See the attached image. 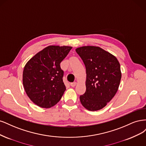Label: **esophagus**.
Here are the masks:
<instances>
[{"label":"esophagus","mask_w":146,"mask_h":146,"mask_svg":"<svg viewBox=\"0 0 146 146\" xmlns=\"http://www.w3.org/2000/svg\"><path fill=\"white\" fill-rule=\"evenodd\" d=\"M76 82H72L71 84H70V86L72 87H74L76 86Z\"/></svg>","instance_id":"34e87169"}]
</instances>
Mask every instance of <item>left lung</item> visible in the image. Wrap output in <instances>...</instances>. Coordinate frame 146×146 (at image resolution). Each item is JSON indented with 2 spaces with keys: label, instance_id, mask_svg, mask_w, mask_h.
I'll list each match as a JSON object with an SVG mask.
<instances>
[{
  "label": "left lung",
  "instance_id": "1",
  "mask_svg": "<svg viewBox=\"0 0 146 146\" xmlns=\"http://www.w3.org/2000/svg\"><path fill=\"white\" fill-rule=\"evenodd\" d=\"M76 51L85 65L87 74L86 91L80 96V101L88 110H101L118 89L120 64L115 56L99 46H81Z\"/></svg>",
  "mask_w": 146,
  "mask_h": 146
}]
</instances>
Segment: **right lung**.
I'll return each instance as SVG.
<instances>
[{"instance_id": "1", "label": "right lung", "mask_w": 146, "mask_h": 146, "mask_svg": "<svg viewBox=\"0 0 146 146\" xmlns=\"http://www.w3.org/2000/svg\"><path fill=\"white\" fill-rule=\"evenodd\" d=\"M72 48L50 45L30 59L23 72V85L28 96L42 108H50L60 101L66 90L60 64Z\"/></svg>"}]
</instances>
